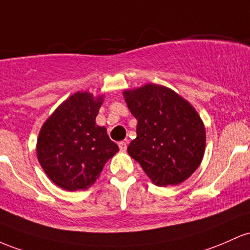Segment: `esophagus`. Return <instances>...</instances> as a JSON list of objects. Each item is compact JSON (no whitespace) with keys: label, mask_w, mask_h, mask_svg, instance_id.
Here are the masks:
<instances>
[{"label":"esophagus","mask_w":250,"mask_h":250,"mask_svg":"<svg viewBox=\"0 0 250 250\" xmlns=\"http://www.w3.org/2000/svg\"><path fill=\"white\" fill-rule=\"evenodd\" d=\"M119 148L122 152H125L126 148H127V142H125V140H123V142L119 143Z\"/></svg>","instance_id":"1"}]
</instances>
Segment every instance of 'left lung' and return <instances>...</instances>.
I'll use <instances>...</instances> for the list:
<instances>
[{
	"label": "left lung",
	"instance_id": "left-lung-1",
	"mask_svg": "<svg viewBox=\"0 0 250 250\" xmlns=\"http://www.w3.org/2000/svg\"><path fill=\"white\" fill-rule=\"evenodd\" d=\"M123 95L138 122L128 155L158 187L189 178L206 151V127L197 111L175 91L157 83L125 89Z\"/></svg>",
	"mask_w": 250,
	"mask_h": 250
}]
</instances>
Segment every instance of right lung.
<instances>
[{
  "label": "right lung",
  "instance_id": "obj_1",
  "mask_svg": "<svg viewBox=\"0 0 250 250\" xmlns=\"http://www.w3.org/2000/svg\"><path fill=\"white\" fill-rule=\"evenodd\" d=\"M104 95L77 92L42 125L36 156L46 175L67 191L86 190L99 178L104 165L119 151L95 118Z\"/></svg>",
  "mask_w": 250,
  "mask_h": 250
}]
</instances>
